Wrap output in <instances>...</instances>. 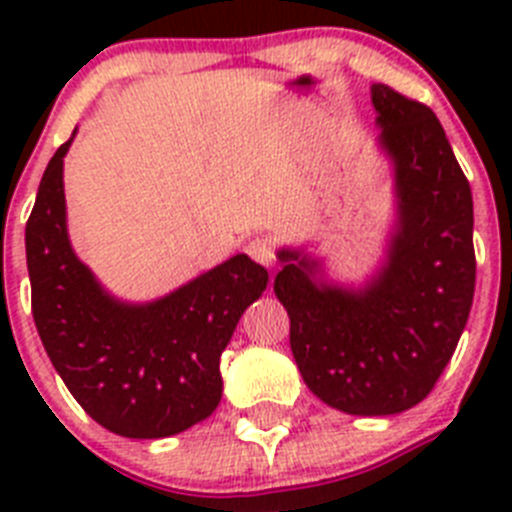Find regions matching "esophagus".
<instances>
[{
    "instance_id": "34e87169",
    "label": "esophagus",
    "mask_w": 512,
    "mask_h": 512,
    "mask_svg": "<svg viewBox=\"0 0 512 512\" xmlns=\"http://www.w3.org/2000/svg\"><path fill=\"white\" fill-rule=\"evenodd\" d=\"M246 253L253 261H259L264 266H274V261H277V248H274L269 238H253V241H248Z\"/></svg>"
}]
</instances>
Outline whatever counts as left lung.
<instances>
[{"label":"left lung","mask_w":512,"mask_h":512,"mask_svg":"<svg viewBox=\"0 0 512 512\" xmlns=\"http://www.w3.org/2000/svg\"><path fill=\"white\" fill-rule=\"evenodd\" d=\"M377 143L395 164L397 225L364 287L320 279V261L282 248L274 292L297 369L330 408L395 415L428 397L454 356L474 297L472 189L431 107L374 84Z\"/></svg>","instance_id":"left-lung-1"}]
</instances>
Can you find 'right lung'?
<instances>
[{"mask_svg":"<svg viewBox=\"0 0 512 512\" xmlns=\"http://www.w3.org/2000/svg\"><path fill=\"white\" fill-rule=\"evenodd\" d=\"M74 135L53 153L25 228L35 328L63 384L102 428L174 436L217 408L220 354L269 271L238 253L146 305L107 295L66 230L63 156Z\"/></svg>","mask_w":512,"mask_h":512,"instance_id":"right-lung-1","label":"right lung"}]
</instances>
